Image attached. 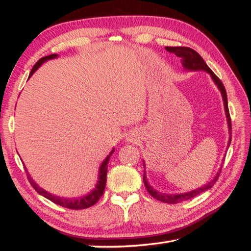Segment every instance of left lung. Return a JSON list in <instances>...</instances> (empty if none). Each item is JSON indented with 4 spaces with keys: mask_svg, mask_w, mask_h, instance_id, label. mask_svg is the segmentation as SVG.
<instances>
[{
    "mask_svg": "<svg viewBox=\"0 0 251 251\" xmlns=\"http://www.w3.org/2000/svg\"><path fill=\"white\" fill-rule=\"evenodd\" d=\"M165 50L169 52H173L177 57L181 58V63H182V67L184 68V70L188 71H205L207 72L209 75L211 76L212 81L215 82V84L217 85V87L219 88L220 93L222 95V99H223V104H225V111H226V121H227V127L228 130H230V139H228V143L227 147H230L231 143V117H230V112H228V106H227V96H226V88L223 86L222 82L219 79L216 74L210 70V68L206 65V62L204 61V59L200 56L199 52H196L194 50L190 49V47H165ZM225 161V159H222ZM143 167L146 168V163L143 162ZM222 168V167H221ZM221 168L219 169V173H217L216 177L212 179L209 182L206 183L205 185L201 186L199 189H195L191 192H186V193H179V194H167V193H161V192L156 191L155 189H153L152 186L150 185V183L148 182L147 179V175H146V170L145 174H143V182H145L146 188L148 190L150 195H152L154 199H156L157 201H161L163 202H167V204H177V202H181L186 200L193 199V197L197 196L199 194L202 193L207 190L211 189L214 184L216 183V181L219 177Z\"/></svg>",
    "mask_w": 251,
    "mask_h": 251,
    "instance_id": "8db88e82",
    "label": "left lung"
}]
</instances>
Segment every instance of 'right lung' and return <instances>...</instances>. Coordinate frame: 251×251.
<instances>
[{
  "label": "right lung",
  "mask_w": 251,
  "mask_h": 251,
  "mask_svg": "<svg viewBox=\"0 0 251 251\" xmlns=\"http://www.w3.org/2000/svg\"><path fill=\"white\" fill-rule=\"evenodd\" d=\"M57 57H58L57 54H52V55L45 56L43 58H41V59L35 63L34 67L32 68L29 77L32 76V74H33L37 70V69H39L42 65H43L45 61L50 60V59H55V58H57ZM113 152H114V149L110 152L109 155L105 157L104 161L101 163L100 167H99L98 180H97V183H96L95 189L92 192H90V193H88L87 195L78 197V199H67V197H60V196H56L54 194L49 193V192L45 191L44 189H42L41 186L37 184L33 179L31 178V176L28 173L26 168H25V172H26V176H28L29 182L31 183L32 186H33V189L37 192V193L41 194L42 196L46 197L47 200L51 201L52 202H55V204H57V205L69 208V209H76V210L85 209V208H88L90 206L95 205L103 194L104 188H105V182H106V173H108V163H109V159H110L112 154H113Z\"/></svg>",
  "instance_id": "1"
}]
</instances>
